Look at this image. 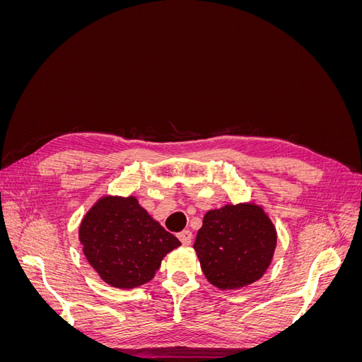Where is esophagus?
<instances>
[{
    "label": "esophagus",
    "mask_w": 362,
    "mask_h": 362,
    "mask_svg": "<svg viewBox=\"0 0 362 362\" xmlns=\"http://www.w3.org/2000/svg\"><path fill=\"white\" fill-rule=\"evenodd\" d=\"M178 238H180V242H181L184 246H190V245H192L193 235H192L190 231H182V233L178 234Z\"/></svg>",
    "instance_id": "1"
}]
</instances>
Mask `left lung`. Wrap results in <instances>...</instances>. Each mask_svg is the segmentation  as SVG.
I'll return each instance as SVG.
<instances>
[{"label": "left lung", "mask_w": 362, "mask_h": 362, "mask_svg": "<svg viewBox=\"0 0 362 362\" xmlns=\"http://www.w3.org/2000/svg\"><path fill=\"white\" fill-rule=\"evenodd\" d=\"M276 242L269 213L250 201L208 210L193 249L208 282L221 290H237L262 278Z\"/></svg>", "instance_id": "left-lung-1"}]
</instances>
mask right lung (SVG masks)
Here are the masks:
<instances>
[{
  "instance_id": "1",
  "label": "right lung",
  "mask_w": 362,
  "mask_h": 362,
  "mask_svg": "<svg viewBox=\"0 0 362 362\" xmlns=\"http://www.w3.org/2000/svg\"><path fill=\"white\" fill-rule=\"evenodd\" d=\"M78 238L93 270L120 290L149 282L163 258L181 246L133 194L101 196L81 218Z\"/></svg>"
}]
</instances>
